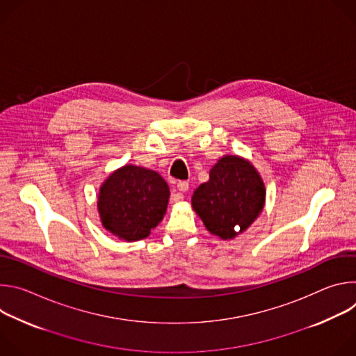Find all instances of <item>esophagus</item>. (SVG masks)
Returning a JSON list of instances; mask_svg holds the SVG:
<instances>
[{
	"label": "esophagus",
	"mask_w": 356,
	"mask_h": 356,
	"mask_svg": "<svg viewBox=\"0 0 356 356\" xmlns=\"http://www.w3.org/2000/svg\"><path fill=\"white\" fill-rule=\"evenodd\" d=\"M176 187H177V190H179L180 193H186V191L188 190V183H187V181H177ZM180 198H183V197H180Z\"/></svg>",
	"instance_id": "esophagus-1"
}]
</instances>
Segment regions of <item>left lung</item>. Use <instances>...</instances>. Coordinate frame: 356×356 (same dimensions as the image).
Returning a JSON list of instances; mask_svg holds the SVG:
<instances>
[{
	"label": "left lung",
	"mask_w": 356,
	"mask_h": 356,
	"mask_svg": "<svg viewBox=\"0 0 356 356\" xmlns=\"http://www.w3.org/2000/svg\"><path fill=\"white\" fill-rule=\"evenodd\" d=\"M266 188L261 173L248 159L225 155L210 170L209 181L191 197V209L207 231L220 239H234L261 216Z\"/></svg>",
	"instance_id": "1"
}]
</instances>
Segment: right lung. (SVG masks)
I'll return each mask as SVG.
<instances>
[{
	"label": "right lung",
	"mask_w": 356,
	"mask_h": 356,
	"mask_svg": "<svg viewBox=\"0 0 356 356\" xmlns=\"http://www.w3.org/2000/svg\"><path fill=\"white\" fill-rule=\"evenodd\" d=\"M170 197L155 170L125 165L99 186L97 210L103 227L118 239L134 242L150 235L165 217Z\"/></svg>",
	"instance_id": "obj_1"
}]
</instances>
